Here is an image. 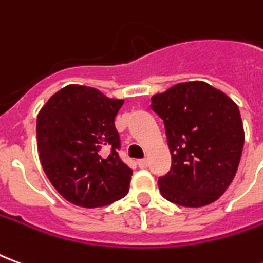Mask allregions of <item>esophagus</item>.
Instances as JSON below:
<instances>
[{"label":"esophagus","instance_id":"34e87169","mask_svg":"<svg viewBox=\"0 0 263 263\" xmlns=\"http://www.w3.org/2000/svg\"><path fill=\"white\" fill-rule=\"evenodd\" d=\"M138 165H139V167H142V169L148 167V166H149L148 159H139V160H138Z\"/></svg>","mask_w":263,"mask_h":263}]
</instances>
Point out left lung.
<instances>
[{"mask_svg":"<svg viewBox=\"0 0 263 263\" xmlns=\"http://www.w3.org/2000/svg\"><path fill=\"white\" fill-rule=\"evenodd\" d=\"M151 108L165 122L172 169L159 177L162 196L203 207L224 194L242 154V120L227 94L204 81H186L155 94Z\"/></svg>","mask_w":263,"mask_h":263,"instance_id":"1","label":"left lung"}]
</instances>
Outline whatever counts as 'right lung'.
<instances>
[{
    "instance_id": "obj_1",
    "label": "right lung",
    "mask_w": 263,
    "mask_h": 263,
    "mask_svg": "<svg viewBox=\"0 0 263 263\" xmlns=\"http://www.w3.org/2000/svg\"><path fill=\"white\" fill-rule=\"evenodd\" d=\"M124 100L70 84L39 111L36 139L46 176L70 203L96 209L125 197L132 169L120 159L114 120Z\"/></svg>"
}]
</instances>
